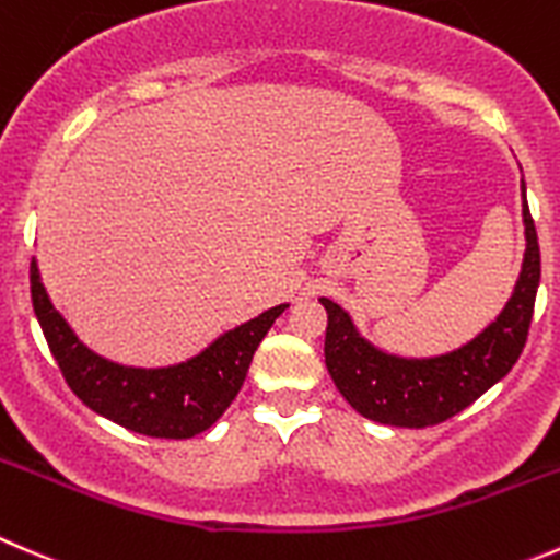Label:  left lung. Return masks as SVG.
<instances>
[{"label": "left lung", "instance_id": "1", "mask_svg": "<svg viewBox=\"0 0 560 560\" xmlns=\"http://www.w3.org/2000/svg\"><path fill=\"white\" fill-rule=\"evenodd\" d=\"M525 254L517 284L506 306L485 330L457 350L430 358H407L372 345L352 323L350 312L330 298H319L328 312L325 328V366L339 394L369 421L388 427L441 424L474 405L498 380L506 377L523 352L534 317L541 257L536 226L525 202Z\"/></svg>", "mask_w": 560, "mask_h": 560}]
</instances>
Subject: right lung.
<instances>
[{
  "mask_svg": "<svg viewBox=\"0 0 560 560\" xmlns=\"http://www.w3.org/2000/svg\"><path fill=\"white\" fill-rule=\"evenodd\" d=\"M32 306L73 394L97 416L148 438L188 441L224 416L241 390L259 341L290 303L224 330L197 355L170 366H125L84 345L57 312L32 257Z\"/></svg>",
  "mask_w": 560,
  "mask_h": 560,
  "instance_id": "right-lung-1",
  "label": "right lung"
}]
</instances>
